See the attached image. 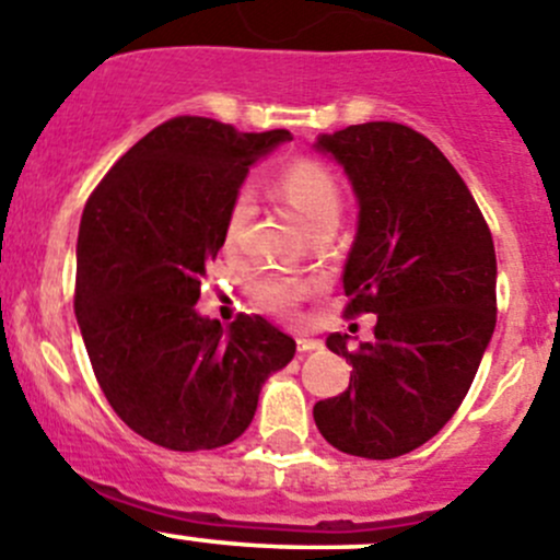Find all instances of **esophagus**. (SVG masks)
I'll return each mask as SVG.
<instances>
[{
  "label": "esophagus",
  "instance_id": "1",
  "mask_svg": "<svg viewBox=\"0 0 560 560\" xmlns=\"http://www.w3.org/2000/svg\"><path fill=\"white\" fill-rule=\"evenodd\" d=\"M322 347H325V343H322L319 338H312V336H298V352H319Z\"/></svg>",
  "mask_w": 560,
  "mask_h": 560
}]
</instances>
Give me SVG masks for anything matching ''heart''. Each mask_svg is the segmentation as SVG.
<instances>
[{
    "label": "heart",
    "mask_w": 560,
    "mask_h": 560,
    "mask_svg": "<svg viewBox=\"0 0 560 560\" xmlns=\"http://www.w3.org/2000/svg\"><path fill=\"white\" fill-rule=\"evenodd\" d=\"M276 195L295 211L303 228L316 233L322 228H336L338 213H341V184L336 173L325 162L301 156L284 165L276 175ZM248 217H252V195L238 191L230 202L228 219H224V246L233 248L244 233ZM316 281L312 279H290V276L262 273L252 281L248 292L262 308L273 314L292 316L301 312L303 303L312 298Z\"/></svg>",
    "instance_id": "1"
}]
</instances>
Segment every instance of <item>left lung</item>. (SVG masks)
<instances>
[{
    "mask_svg": "<svg viewBox=\"0 0 560 560\" xmlns=\"http://www.w3.org/2000/svg\"><path fill=\"white\" fill-rule=\"evenodd\" d=\"M316 149L341 162L360 202L343 314L376 325L358 349L327 336L352 376L314 420L341 453L389 460L436 436L477 376L495 327L493 235L447 156L406 124H352Z\"/></svg>",
    "mask_w": 560,
    "mask_h": 560,
    "instance_id": "obj_1",
    "label": "left lung"
}]
</instances>
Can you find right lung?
Here are the masks:
<instances>
[{
    "label": "right lung",
    "instance_id": "1",
    "mask_svg": "<svg viewBox=\"0 0 560 560\" xmlns=\"http://www.w3.org/2000/svg\"><path fill=\"white\" fill-rule=\"evenodd\" d=\"M284 140L287 129L175 116L138 140L83 208L75 316L94 376L113 411L165 450L235 442L262 382L295 358V341L259 314L224 330L195 312L230 202Z\"/></svg>",
    "mask_w": 560,
    "mask_h": 560
}]
</instances>
